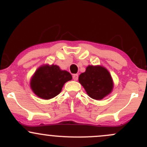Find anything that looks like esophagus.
I'll list each match as a JSON object with an SVG mask.
<instances>
[{"label": "esophagus", "instance_id": "34e87169", "mask_svg": "<svg viewBox=\"0 0 147 147\" xmlns=\"http://www.w3.org/2000/svg\"><path fill=\"white\" fill-rule=\"evenodd\" d=\"M72 78H73L74 80H78V74H75V75H73V76H72Z\"/></svg>", "mask_w": 147, "mask_h": 147}]
</instances>
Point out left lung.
<instances>
[{
  "instance_id": "1",
  "label": "left lung",
  "mask_w": 147,
  "mask_h": 147,
  "mask_svg": "<svg viewBox=\"0 0 147 147\" xmlns=\"http://www.w3.org/2000/svg\"><path fill=\"white\" fill-rule=\"evenodd\" d=\"M79 82L87 94L95 100H102L113 89V81L108 69L101 65H88L80 75Z\"/></svg>"
}]
</instances>
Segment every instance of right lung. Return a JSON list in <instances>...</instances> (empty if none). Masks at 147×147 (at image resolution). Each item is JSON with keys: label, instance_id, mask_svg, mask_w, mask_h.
<instances>
[{"label": "right lung", "instance_id": "add662e5", "mask_svg": "<svg viewBox=\"0 0 147 147\" xmlns=\"http://www.w3.org/2000/svg\"><path fill=\"white\" fill-rule=\"evenodd\" d=\"M72 79L71 74L58 65L47 64L35 71L30 80V87L36 96L49 100L59 95L65 82Z\"/></svg>", "mask_w": 147, "mask_h": 147}]
</instances>
